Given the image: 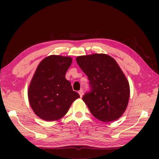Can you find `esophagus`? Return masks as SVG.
I'll return each mask as SVG.
<instances>
[{
  "label": "esophagus",
  "mask_w": 159,
  "mask_h": 159,
  "mask_svg": "<svg viewBox=\"0 0 159 159\" xmlns=\"http://www.w3.org/2000/svg\"><path fill=\"white\" fill-rule=\"evenodd\" d=\"M79 95H80V98H82L83 95V91L82 90H79Z\"/></svg>",
  "instance_id": "esophagus-1"
}]
</instances>
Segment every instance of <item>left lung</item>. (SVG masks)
Masks as SVG:
<instances>
[{"label": "left lung", "mask_w": 159, "mask_h": 159, "mask_svg": "<svg viewBox=\"0 0 159 159\" xmlns=\"http://www.w3.org/2000/svg\"><path fill=\"white\" fill-rule=\"evenodd\" d=\"M76 60L90 80L91 90L83 100L91 114L103 122L119 118L127 108L130 86L116 61L105 54L79 56Z\"/></svg>", "instance_id": "left-lung-1"}]
</instances>
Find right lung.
I'll return each instance as SVG.
<instances>
[{
    "label": "right lung",
    "mask_w": 159,
    "mask_h": 159,
    "mask_svg": "<svg viewBox=\"0 0 159 159\" xmlns=\"http://www.w3.org/2000/svg\"><path fill=\"white\" fill-rule=\"evenodd\" d=\"M71 62L69 57L50 55L38 66L29 85L28 98L31 109L41 119H60L72 102L80 98L65 78Z\"/></svg>",
    "instance_id": "obj_1"
}]
</instances>
